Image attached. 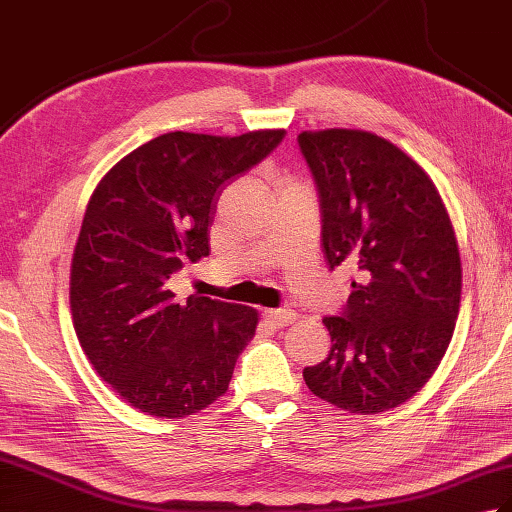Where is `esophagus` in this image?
Listing matches in <instances>:
<instances>
[{"label": "esophagus", "instance_id": "1", "mask_svg": "<svg viewBox=\"0 0 512 512\" xmlns=\"http://www.w3.org/2000/svg\"><path fill=\"white\" fill-rule=\"evenodd\" d=\"M266 321L270 325H275V328H286L292 321H295V312L286 310V308H279V310H266Z\"/></svg>", "mask_w": 512, "mask_h": 512}]
</instances>
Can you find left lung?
<instances>
[{"mask_svg":"<svg viewBox=\"0 0 512 512\" xmlns=\"http://www.w3.org/2000/svg\"><path fill=\"white\" fill-rule=\"evenodd\" d=\"M317 184L321 246L330 270L358 281L325 361L303 369L314 396L350 413L409 400L436 372L455 330L462 264L436 184L389 140L356 129L297 138Z\"/></svg>","mask_w":512,"mask_h":512,"instance_id":"obj_1","label":"left lung"}]
</instances>
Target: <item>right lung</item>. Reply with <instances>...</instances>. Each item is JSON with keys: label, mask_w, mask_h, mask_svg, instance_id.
<instances>
[{"label": "right lung", "mask_w": 512, "mask_h": 512, "mask_svg": "<svg viewBox=\"0 0 512 512\" xmlns=\"http://www.w3.org/2000/svg\"><path fill=\"white\" fill-rule=\"evenodd\" d=\"M284 136L162 134L114 165L92 193L72 257L74 330L99 376L147 416L184 418L209 407L255 336L253 308L195 295L178 303L167 279L209 255L222 187Z\"/></svg>", "instance_id": "1"}]
</instances>
